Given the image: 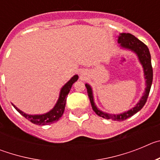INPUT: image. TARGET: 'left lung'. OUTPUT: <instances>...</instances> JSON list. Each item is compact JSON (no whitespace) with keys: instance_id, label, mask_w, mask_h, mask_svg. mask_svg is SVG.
I'll return each mask as SVG.
<instances>
[{"instance_id":"8db88e82","label":"left lung","mask_w":160,"mask_h":160,"mask_svg":"<svg viewBox=\"0 0 160 160\" xmlns=\"http://www.w3.org/2000/svg\"><path fill=\"white\" fill-rule=\"evenodd\" d=\"M118 42L120 44V46L122 48L130 49L131 51L135 52L138 56V60L142 66V68H143L147 87L145 89V92H144L143 95L141 98L139 102L137 103L135 107H133L132 109L124 113H122V114H107V113L102 112V111L98 110L95 106V103L94 102V97H93L92 89H91L90 85L86 84V87H87V94H88L89 98H90V103H91V107H92L93 111L96 113V114L104 118H107V119H112L114 121H123V120L127 119V118H130L135 114H136L145 105V103L148 100V95H149L150 90H151V87H152V80H153V70H152V59H151L149 49L143 42L138 40V38H135L134 35L131 34V33H126V32H122V33L118 34Z\"/></svg>"}]
</instances>
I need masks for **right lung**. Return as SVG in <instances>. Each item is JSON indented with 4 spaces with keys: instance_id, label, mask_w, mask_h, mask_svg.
<instances>
[{
    "instance_id": "right-lung-1",
    "label": "right lung",
    "mask_w": 160,
    "mask_h": 160,
    "mask_svg": "<svg viewBox=\"0 0 160 160\" xmlns=\"http://www.w3.org/2000/svg\"><path fill=\"white\" fill-rule=\"evenodd\" d=\"M78 78V76L74 75L71 78L70 81L66 82L62 88L59 94L58 100L56 105L54 106L51 111H49L48 113L43 114H34V115H31V114H27L25 113L22 112L21 110L18 108L17 107L12 104L16 109L17 111L22 114V116L25 117L26 119L29 120L31 122L38 125H48V124H51L53 122H57L60 119V118L62 116L63 113L65 111V107H66V96L68 95L70 92V89L72 87V85L75 82Z\"/></svg>"
}]
</instances>
